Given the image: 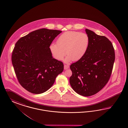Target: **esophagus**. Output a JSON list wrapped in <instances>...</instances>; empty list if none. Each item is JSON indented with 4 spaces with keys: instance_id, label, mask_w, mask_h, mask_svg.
<instances>
[{
    "instance_id": "1",
    "label": "esophagus",
    "mask_w": 128,
    "mask_h": 128,
    "mask_svg": "<svg viewBox=\"0 0 128 128\" xmlns=\"http://www.w3.org/2000/svg\"><path fill=\"white\" fill-rule=\"evenodd\" d=\"M69 66H68V65H66V64H65L64 66V70H66V69H69Z\"/></svg>"
}]
</instances>
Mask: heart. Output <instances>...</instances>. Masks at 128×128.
Returning a JSON list of instances; mask_svg holds the SVG:
<instances>
[{
    "instance_id": "1",
    "label": "heart",
    "mask_w": 128,
    "mask_h": 128,
    "mask_svg": "<svg viewBox=\"0 0 128 128\" xmlns=\"http://www.w3.org/2000/svg\"><path fill=\"white\" fill-rule=\"evenodd\" d=\"M89 42V37L86 33L69 31L61 34L56 40L57 44L51 43L49 48L53 56L58 60H62L67 52L68 56L66 62L72 60L77 61L86 54Z\"/></svg>"
}]
</instances>
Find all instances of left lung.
Instances as JSON below:
<instances>
[{"instance_id": "left-lung-1", "label": "left lung", "mask_w": 128, "mask_h": 128, "mask_svg": "<svg viewBox=\"0 0 128 128\" xmlns=\"http://www.w3.org/2000/svg\"><path fill=\"white\" fill-rule=\"evenodd\" d=\"M90 42L87 52L82 59L72 64L70 83L77 93L84 96L95 95L108 82L115 60L111 42L86 29Z\"/></svg>"}]
</instances>
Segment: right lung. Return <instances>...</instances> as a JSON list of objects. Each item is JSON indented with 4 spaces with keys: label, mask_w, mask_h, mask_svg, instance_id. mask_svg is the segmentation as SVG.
I'll return each instance as SVG.
<instances>
[{
    "label": "right lung",
    "mask_w": 128,
    "mask_h": 128,
    "mask_svg": "<svg viewBox=\"0 0 128 128\" xmlns=\"http://www.w3.org/2000/svg\"><path fill=\"white\" fill-rule=\"evenodd\" d=\"M62 31L39 29L21 38L12 50V62L21 86L38 94L49 90L64 70L62 62L54 59L49 46Z\"/></svg>",
    "instance_id": "obj_1"
}]
</instances>
